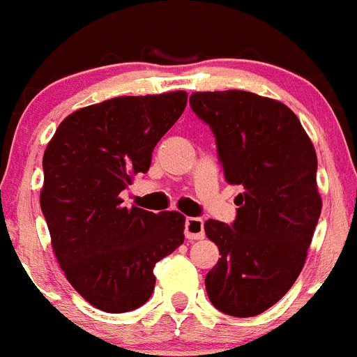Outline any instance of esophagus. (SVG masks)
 Returning a JSON list of instances; mask_svg holds the SVG:
<instances>
[{
  "label": "esophagus",
  "instance_id": "obj_1",
  "mask_svg": "<svg viewBox=\"0 0 357 357\" xmlns=\"http://www.w3.org/2000/svg\"><path fill=\"white\" fill-rule=\"evenodd\" d=\"M187 239H203L204 238V224L197 217H187L185 225H183Z\"/></svg>",
  "mask_w": 357,
  "mask_h": 357
}]
</instances>
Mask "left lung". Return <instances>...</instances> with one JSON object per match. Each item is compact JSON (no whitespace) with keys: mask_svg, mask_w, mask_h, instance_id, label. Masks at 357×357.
<instances>
[{"mask_svg":"<svg viewBox=\"0 0 357 357\" xmlns=\"http://www.w3.org/2000/svg\"><path fill=\"white\" fill-rule=\"evenodd\" d=\"M190 109L215 135L218 161L236 196V220L204 222L220 259L206 294L220 312L252 317L297 281L321 215L317 158L297 116L252 91H197Z\"/></svg>","mask_w":357,"mask_h":357,"instance_id":"left-lung-1","label":"left lung"}]
</instances>
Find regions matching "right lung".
Listing matches in <instances>:
<instances>
[{
	"mask_svg": "<svg viewBox=\"0 0 357 357\" xmlns=\"http://www.w3.org/2000/svg\"><path fill=\"white\" fill-rule=\"evenodd\" d=\"M185 91L116 97L59 125L43 156L41 211L67 281L104 312H128L153 295L154 266L183 243V215L126 208L121 192L146 174Z\"/></svg>",
	"mask_w": 357,
	"mask_h": 357,
	"instance_id": "add662e5",
	"label": "right lung"
}]
</instances>
